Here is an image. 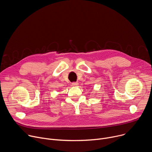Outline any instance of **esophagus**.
<instances>
[{
	"instance_id": "34e87169",
	"label": "esophagus",
	"mask_w": 152,
	"mask_h": 152,
	"mask_svg": "<svg viewBox=\"0 0 152 152\" xmlns=\"http://www.w3.org/2000/svg\"><path fill=\"white\" fill-rule=\"evenodd\" d=\"M78 83L77 82H73L72 83V85L73 86H77L78 85Z\"/></svg>"
}]
</instances>
